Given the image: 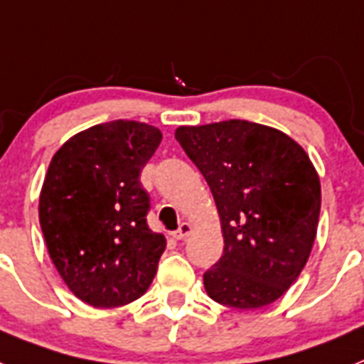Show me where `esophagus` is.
I'll return each mask as SVG.
<instances>
[{
    "label": "esophagus",
    "instance_id": "1",
    "mask_svg": "<svg viewBox=\"0 0 364 364\" xmlns=\"http://www.w3.org/2000/svg\"><path fill=\"white\" fill-rule=\"evenodd\" d=\"M191 231H192V225L188 224V222H183V224L179 225V229H177V231H173L172 237L176 240H183L185 237H188V235H191Z\"/></svg>",
    "mask_w": 364,
    "mask_h": 364
}]
</instances>
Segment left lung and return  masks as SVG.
I'll return each instance as SVG.
<instances>
[{"label":"left lung","instance_id":"8db88e82","mask_svg":"<svg viewBox=\"0 0 364 364\" xmlns=\"http://www.w3.org/2000/svg\"><path fill=\"white\" fill-rule=\"evenodd\" d=\"M176 140L209 185L224 255L203 274L207 294L235 309L274 304L300 276L320 216V179L298 142L246 120L183 125Z\"/></svg>","mask_w":364,"mask_h":364}]
</instances>
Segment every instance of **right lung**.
<instances>
[{
  "label": "right lung",
  "instance_id": "1",
  "mask_svg": "<svg viewBox=\"0 0 364 364\" xmlns=\"http://www.w3.org/2000/svg\"><path fill=\"white\" fill-rule=\"evenodd\" d=\"M161 131L135 120L94 125L51 159L38 218L55 268L79 300L120 307L148 291L166 248L148 228L140 172Z\"/></svg>",
  "mask_w": 364,
  "mask_h": 364
}]
</instances>
